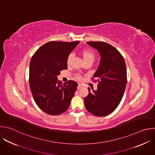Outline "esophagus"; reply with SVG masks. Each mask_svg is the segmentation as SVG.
<instances>
[{
	"instance_id": "obj_1",
	"label": "esophagus",
	"mask_w": 155,
	"mask_h": 155,
	"mask_svg": "<svg viewBox=\"0 0 155 155\" xmlns=\"http://www.w3.org/2000/svg\"><path fill=\"white\" fill-rule=\"evenodd\" d=\"M83 86V85H82V84H81V83H79L78 84V87H77V89L78 90H79L80 87H81Z\"/></svg>"
}]
</instances>
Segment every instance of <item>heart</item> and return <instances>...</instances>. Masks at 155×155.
<instances>
[{
	"mask_svg": "<svg viewBox=\"0 0 155 155\" xmlns=\"http://www.w3.org/2000/svg\"><path fill=\"white\" fill-rule=\"evenodd\" d=\"M81 54L83 56V58L84 59V61H94V59H95V54L94 53V52L90 50H84L82 51L81 52ZM72 54H69V56L68 57V59H67V62L68 64H69L72 61ZM77 78L78 79H80L81 78V76L80 75H77Z\"/></svg>",
	"mask_w": 155,
	"mask_h": 155,
	"instance_id": "obj_1",
	"label": "heart"
}]
</instances>
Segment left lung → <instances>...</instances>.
I'll list each match as a JSON object with an SVG mask.
<instances>
[{"instance_id":"obj_1","label":"left lung","mask_w":155,"mask_h":155,"mask_svg":"<svg viewBox=\"0 0 155 155\" xmlns=\"http://www.w3.org/2000/svg\"><path fill=\"white\" fill-rule=\"evenodd\" d=\"M101 55L99 68L93 75L98 82L97 90L90 91L84 98L88 112L97 117L113 112L120 103L127 83L126 66L121 54L113 46L103 41H87Z\"/></svg>"}]
</instances>
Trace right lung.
I'll return each mask as SVG.
<instances>
[{"instance_id":"1","label":"right lung","mask_w":155,"mask_h":155,"mask_svg":"<svg viewBox=\"0 0 155 155\" xmlns=\"http://www.w3.org/2000/svg\"><path fill=\"white\" fill-rule=\"evenodd\" d=\"M80 42L49 41L32 56L29 65L31 91L43 112L57 115L65 112L77 90L78 83L69 80L62 84L58 75L68 69V57Z\"/></svg>"}]
</instances>
